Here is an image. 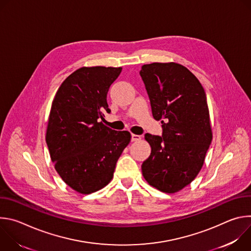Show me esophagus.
I'll return each instance as SVG.
<instances>
[{
	"label": "esophagus",
	"mask_w": 251,
	"mask_h": 251,
	"mask_svg": "<svg viewBox=\"0 0 251 251\" xmlns=\"http://www.w3.org/2000/svg\"><path fill=\"white\" fill-rule=\"evenodd\" d=\"M131 140H132L133 142H137V141H140V140H141V136H139V135H136V134H132V136H131Z\"/></svg>",
	"instance_id": "1"
}]
</instances>
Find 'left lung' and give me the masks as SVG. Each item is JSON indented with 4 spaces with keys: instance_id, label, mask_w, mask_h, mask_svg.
Returning <instances> with one entry per match:
<instances>
[{
    "instance_id": "left-lung-1",
    "label": "left lung",
    "mask_w": 251,
    "mask_h": 251,
    "mask_svg": "<svg viewBox=\"0 0 251 251\" xmlns=\"http://www.w3.org/2000/svg\"><path fill=\"white\" fill-rule=\"evenodd\" d=\"M161 136L145 134L151 155L142 174L152 187L174 194L200 173L212 139L206 95L199 79L182 64L153 62L140 70Z\"/></svg>"
}]
</instances>
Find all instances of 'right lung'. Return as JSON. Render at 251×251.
<instances>
[{"instance_id": "right-lung-1", "label": "right lung", "mask_w": 251, "mask_h": 251, "mask_svg": "<svg viewBox=\"0 0 251 251\" xmlns=\"http://www.w3.org/2000/svg\"><path fill=\"white\" fill-rule=\"evenodd\" d=\"M122 67H80L59 86L53 98L46 141L63 182L88 195L108 185L116 163L131 141L128 131L105 126L107 93Z\"/></svg>"}]
</instances>
